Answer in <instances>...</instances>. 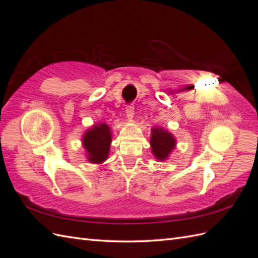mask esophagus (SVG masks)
<instances>
[{"label": "esophagus", "mask_w": 258, "mask_h": 258, "mask_svg": "<svg viewBox=\"0 0 258 258\" xmlns=\"http://www.w3.org/2000/svg\"><path fill=\"white\" fill-rule=\"evenodd\" d=\"M126 115H127V118L129 120H131L132 118H134V115H135V107L132 105H128L126 107Z\"/></svg>", "instance_id": "obj_1"}]
</instances>
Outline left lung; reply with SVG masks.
I'll list each match as a JSON object with an SVG mask.
<instances>
[{
    "label": "left lung",
    "mask_w": 258,
    "mask_h": 258,
    "mask_svg": "<svg viewBox=\"0 0 258 258\" xmlns=\"http://www.w3.org/2000/svg\"><path fill=\"white\" fill-rule=\"evenodd\" d=\"M176 145L174 137L162 128H153L151 136L152 152L157 160H166Z\"/></svg>",
    "instance_id": "8db88e82"
}]
</instances>
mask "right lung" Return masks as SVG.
I'll return each instance as SVG.
<instances>
[{
    "label": "right lung",
    "mask_w": 258,
    "mask_h": 258,
    "mask_svg": "<svg viewBox=\"0 0 258 258\" xmlns=\"http://www.w3.org/2000/svg\"><path fill=\"white\" fill-rule=\"evenodd\" d=\"M112 142L111 129L106 123H98L85 132L83 146L87 159L92 163H102L107 159Z\"/></svg>",
    "instance_id": "obj_1"
}]
</instances>
